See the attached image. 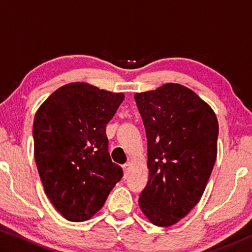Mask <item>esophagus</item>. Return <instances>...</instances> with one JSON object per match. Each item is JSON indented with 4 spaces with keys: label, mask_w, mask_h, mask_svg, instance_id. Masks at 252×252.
I'll return each mask as SVG.
<instances>
[{
    "label": "esophagus",
    "mask_w": 252,
    "mask_h": 252,
    "mask_svg": "<svg viewBox=\"0 0 252 252\" xmlns=\"http://www.w3.org/2000/svg\"><path fill=\"white\" fill-rule=\"evenodd\" d=\"M122 168H123V171H125V177L126 178L127 176H129V173H130L131 163H130V162H126V163H125V164L122 165Z\"/></svg>",
    "instance_id": "esophagus-1"
}]
</instances>
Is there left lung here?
<instances>
[{"mask_svg":"<svg viewBox=\"0 0 252 252\" xmlns=\"http://www.w3.org/2000/svg\"><path fill=\"white\" fill-rule=\"evenodd\" d=\"M148 140L149 181L139 204L153 224L169 227L202 197L217 159L218 120L181 84L135 93Z\"/></svg>","mask_w":252,"mask_h":252,"instance_id":"1","label":"left lung"}]
</instances>
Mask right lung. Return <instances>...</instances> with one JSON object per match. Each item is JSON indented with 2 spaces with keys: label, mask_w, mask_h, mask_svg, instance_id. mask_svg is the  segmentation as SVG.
<instances>
[{
  "label": "right lung",
  "mask_w": 252,
  "mask_h": 252,
  "mask_svg": "<svg viewBox=\"0 0 252 252\" xmlns=\"http://www.w3.org/2000/svg\"><path fill=\"white\" fill-rule=\"evenodd\" d=\"M123 99V93L74 82L54 91L36 111L34 159L46 195L66 220L90 219L121 180L105 126Z\"/></svg>",
  "instance_id": "obj_1"
}]
</instances>
